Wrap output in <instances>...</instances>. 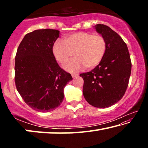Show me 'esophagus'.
Returning a JSON list of instances; mask_svg holds the SVG:
<instances>
[{"instance_id":"obj_1","label":"esophagus","mask_w":148,"mask_h":148,"mask_svg":"<svg viewBox=\"0 0 148 148\" xmlns=\"http://www.w3.org/2000/svg\"><path fill=\"white\" fill-rule=\"evenodd\" d=\"M79 75V74H77V73H72V76L73 78H74V77H76V76H77Z\"/></svg>"}]
</instances>
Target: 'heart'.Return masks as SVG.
I'll list each match as a JSON object with an SVG mask.
<instances>
[{
	"label": "heart",
	"mask_w": 148,
	"mask_h": 148,
	"mask_svg": "<svg viewBox=\"0 0 148 148\" xmlns=\"http://www.w3.org/2000/svg\"><path fill=\"white\" fill-rule=\"evenodd\" d=\"M107 48L106 40L100 34L86 32L72 34L64 39L57 40L52 47L55 58L64 63L73 56L76 57L63 65L68 72H75L85 66L92 69L98 65L104 56Z\"/></svg>",
	"instance_id": "1"
}]
</instances>
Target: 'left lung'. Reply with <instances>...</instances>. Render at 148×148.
I'll return each instance as SVG.
<instances>
[{"instance_id":"left-lung-1","label":"left lung","mask_w":148,"mask_h":148,"mask_svg":"<svg viewBox=\"0 0 148 148\" xmlns=\"http://www.w3.org/2000/svg\"><path fill=\"white\" fill-rule=\"evenodd\" d=\"M94 27L106 39V53L94 69L79 76L84 81L83 94L86 101L92 106L105 108L123 97L132 64L127 44L117 32L102 24Z\"/></svg>"}]
</instances>
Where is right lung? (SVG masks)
I'll use <instances>...</instances> for the list:
<instances>
[{
  "instance_id": "obj_1",
  "label": "right lung",
  "mask_w": 148,
  "mask_h": 148,
  "mask_svg": "<svg viewBox=\"0 0 148 148\" xmlns=\"http://www.w3.org/2000/svg\"><path fill=\"white\" fill-rule=\"evenodd\" d=\"M59 31L38 29L27 34L15 59V82L25 102L40 112L52 111L64 99L71 74L60 68L52 47Z\"/></svg>"
}]
</instances>
